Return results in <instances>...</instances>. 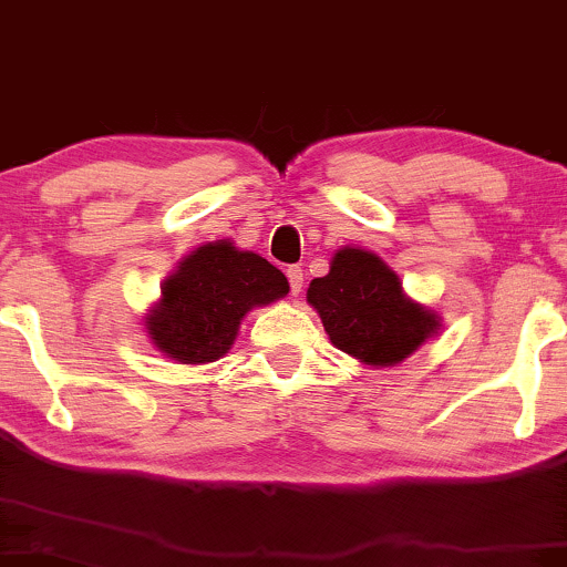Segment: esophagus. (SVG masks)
<instances>
[{
    "mask_svg": "<svg viewBox=\"0 0 567 567\" xmlns=\"http://www.w3.org/2000/svg\"><path fill=\"white\" fill-rule=\"evenodd\" d=\"M288 279H290V292L298 298L300 290H303V269L290 267L288 269Z\"/></svg>",
    "mask_w": 567,
    "mask_h": 567,
    "instance_id": "esophagus-1",
    "label": "esophagus"
}]
</instances>
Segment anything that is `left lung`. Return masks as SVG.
Returning a JSON list of instances; mask_svg holds the SVG:
<instances>
[{"instance_id":"1","label":"left lung","mask_w":567,"mask_h":567,"mask_svg":"<svg viewBox=\"0 0 567 567\" xmlns=\"http://www.w3.org/2000/svg\"><path fill=\"white\" fill-rule=\"evenodd\" d=\"M308 306L331 344L362 365L391 368L417 352L441 329V313L406 296L402 279L375 251L342 246L329 275L311 279Z\"/></svg>"}]
</instances>
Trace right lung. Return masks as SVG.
<instances>
[{
	"instance_id": "1",
	"label": "right lung",
	"mask_w": 567,
	"mask_h": 567,
	"mask_svg": "<svg viewBox=\"0 0 567 567\" xmlns=\"http://www.w3.org/2000/svg\"><path fill=\"white\" fill-rule=\"evenodd\" d=\"M290 292L288 277L264 256L230 238L202 244L163 279L161 298L145 313L150 342L178 365L220 360L236 342L251 308Z\"/></svg>"
}]
</instances>
